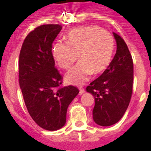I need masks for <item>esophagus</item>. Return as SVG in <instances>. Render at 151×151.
<instances>
[{"label":"esophagus","mask_w":151,"mask_h":151,"mask_svg":"<svg viewBox=\"0 0 151 151\" xmlns=\"http://www.w3.org/2000/svg\"><path fill=\"white\" fill-rule=\"evenodd\" d=\"M85 92V90L84 89V88H79V95H80V96L84 94Z\"/></svg>","instance_id":"esophagus-1"}]
</instances>
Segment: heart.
<instances>
[{
  "mask_svg": "<svg viewBox=\"0 0 151 151\" xmlns=\"http://www.w3.org/2000/svg\"><path fill=\"white\" fill-rule=\"evenodd\" d=\"M66 42H57L52 55L61 68L69 69L78 59L81 61L65 75L68 84L84 85L90 77L107 69L112 60L115 42L109 32L96 26L77 27L66 37Z\"/></svg>",
  "mask_w": 151,
  "mask_h": 151,
  "instance_id": "b5f03b06",
  "label": "heart"
}]
</instances>
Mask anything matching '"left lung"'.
Segmentation results:
<instances>
[{"label": "left lung", "mask_w": 151, "mask_h": 151, "mask_svg": "<svg viewBox=\"0 0 151 151\" xmlns=\"http://www.w3.org/2000/svg\"><path fill=\"white\" fill-rule=\"evenodd\" d=\"M113 34L117 43L116 54L103 74L86 88L94 96L92 116L100 126H110L119 122L132 93V58L124 40L118 34Z\"/></svg>", "instance_id": "8db88e82"}]
</instances>
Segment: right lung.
Masks as SVG:
<instances>
[{"mask_svg":"<svg viewBox=\"0 0 151 151\" xmlns=\"http://www.w3.org/2000/svg\"><path fill=\"white\" fill-rule=\"evenodd\" d=\"M62 27L42 25L27 36L19 61V86L29 115L42 129L55 131L66 124L67 108L79 93L74 86L59 88L52 45Z\"/></svg>","mask_w":151,"mask_h":151,"instance_id":"1","label":"right lung"}]
</instances>
